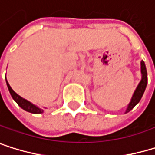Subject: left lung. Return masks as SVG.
<instances>
[{"label": "left lung", "instance_id": "8db88e82", "mask_svg": "<svg viewBox=\"0 0 155 155\" xmlns=\"http://www.w3.org/2000/svg\"><path fill=\"white\" fill-rule=\"evenodd\" d=\"M141 64V74H142V78L140 82V84L138 85V87L132 96V99H131L130 103L127 108V112H129L130 110H132L134 108V106L140 102L143 93H144V91L146 89V86H147V81H148V78H147V70H146V66H145V64L143 61H141L140 63Z\"/></svg>", "mask_w": 155, "mask_h": 155}]
</instances>
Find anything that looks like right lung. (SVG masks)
I'll return each instance as SVG.
<instances>
[{
	"label": "right lung",
	"mask_w": 155,
	"mask_h": 155,
	"mask_svg": "<svg viewBox=\"0 0 155 155\" xmlns=\"http://www.w3.org/2000/svg\"><path fill=\"white\" fill-rule=\"evenodd\" d=\"M6 83H7V87H8V90H9V91H10L11 96L13 97V99L15 101L16 104H17L22 109H24L25 111L29 112V113H32V114H41V113L43 112L42 109L37 107L36 105H34V104H32L31 103H29L28 101H27V100H25V99H23V98L20 97L18 94H16V93L13 91V89L11 88V86L9 85V83H8V81H7V80H6Z\"/></svg>",
	"instance_id": "obj_1"
}]
</instances>
